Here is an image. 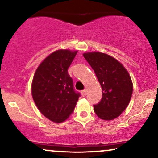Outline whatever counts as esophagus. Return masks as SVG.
<instances>
[{"label":"esophagus","instance_id":"1","mask_svg":"<svg viewBox=\"0 0 158 158\" xmlns=\"http://www.w3.org/2000/svg\"><path fill=\"white\" fill-rule=\"evenodd\" d=\"M86 92H87V90H82L81 91V95L83 96V97H85V96H86Z\"/></svg>","mask_w":158,"mask_h":158}]
</instances>
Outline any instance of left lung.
Segmentation results:
<instances>
[{"mask_svg":"<svg viewBox=\"0 0 158 158\" xmlns=\"http://www.w3.org/2000/svg\"><path fill=\"white\" fill-rule=\"evenodd\" d=\"M102 89V97L94 105L100 119L111 120L125 110L131 99L133 85L126 68L117 59L99 52L84 53Z\"/></svg>","mask_w":158,"mask_h":158,"instance_id":"1","label":"left lung"}]
</instances>
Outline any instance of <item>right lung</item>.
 I'll return each mask as SVG.
<instances>
[{
  "label": "right lung",
  "instance_id": "1",
  "mask_svg": "<svg viewBox=\"0 0 158 158\" xmlns=\"http://www.w3.org/2000/svg\"><path fill=\"white\" fill-rule=\"evenodd\" d=\"M77 51L60 50L44 59L36 70L32 83V95L43 115L61 123L73 112L80 97L74 88L68 69Z\"/></svg>",
  "mask_w": 158,
  "mask_h": 158
}]
</instances>
